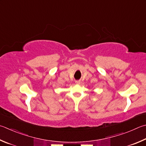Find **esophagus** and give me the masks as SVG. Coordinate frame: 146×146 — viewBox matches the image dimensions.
<instances>
[{
  "mask_svg": "<svg viewBox=\"0 0 146 146\" xmlns=\"http://www.w3.org/2000/svg\"><path fill=\"white\" fill-rule=\"evenodd\" d=\"M75 84H80V80H76L75 81Z\"/></svg>",
  "mask_w": 146,
  "mask_h": 146,
  "instance_id": "obj_1",
  "label": "esophagus"
}]
</instances>
